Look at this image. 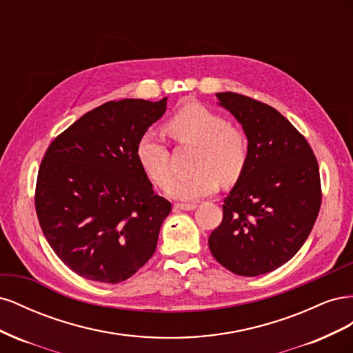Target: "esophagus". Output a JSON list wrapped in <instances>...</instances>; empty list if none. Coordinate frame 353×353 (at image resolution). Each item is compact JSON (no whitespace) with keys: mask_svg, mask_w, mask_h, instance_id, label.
<instances>
[{"mask_svg":"<svg viewBox=\"0 0 353 353\" xmlns=\"http://www.w3.org/2000/svg\"><path fill=\"white\" fill-rule=\"evenodd\" d=\"M197 208L196 203H176L174 206L175 210H194Z\"/></svg>","mask_w":353,"mask_h":353,"instance_id":"1","label":"esophagus"}]
</instances>
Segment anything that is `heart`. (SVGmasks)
<instances>
[{
    "label": "heart",
    "mask_w": 353,
    "mask_h": 353,
    "mask_svg": "<svg viewBox=\"0 0 353 353\" xmlns=\"http://www.w3.org/2000/svg\"><path fill=\"white\" fill-rule=\"evenodd\" d=\"M165 132L178 144L196 145L194 175L175 179L168 194L178 200L193 201L215 193L222 183L237 181L248 165L249 141L240 128L219 113L193 103L181 108L165 123ZM135 156L147 176L159 187L170 181L169 148L153 132H145L137 143Z\"/></svg>",
    "instance_id": "b5f03b06"
}]
</instances>
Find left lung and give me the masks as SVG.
I'll return each mask as SVG.
<instances>
[{"label":"left lung","instance_id":"8db88e82","mask_svg":"<svg viewBox=\"0 0 353 353\" xmlns=\"http://www.w3.org/2000/svg\"><path fill=\"white\" fill-rule=\"evenodd\" d=\"M216 97L243 125L249 159L223 199L209 249L228 271L256 276L280 268L306 241L321 208L318 162L279 110L236 92Z\"/></svg>","mask_w":353,"mask_h":353}]
</instances>
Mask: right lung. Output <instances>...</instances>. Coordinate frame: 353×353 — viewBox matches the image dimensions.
<instances>
[{
    "label": "right lung",
    "instance_id": "right-lung-1",
    "mask_svg": "<svg viewBox=\"0 0 353 353\" xmlns=\"http://www.w3.org/2000/svg\"><path fill=\"white\" fill-rule=\"evenodd\" d=\"M166 100L104 103L57 135L42 159L39 225L60 261L83 279L125 281L156 250L172 206L154 194L135 148Z\"/></svg>",
    "mask_w": 353,
    "mask_h": 353
}]
</instances>
